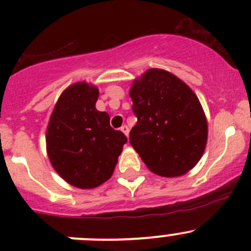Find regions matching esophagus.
Here are the masks:
<instances>
[{"label": "esophagus", "instance_id": "esophagus-1", "mask_svg": "<svg viewBox=\"0 0 251 251\" xmlns=\"http://www.w3.org/2000/svg\"><path fill=\"white\" fill-rule=\"evenodd\" d=\"M121 131H123L124 133H125L126 136H127L128 137V132H130V128H128V126L127 125H124V126H121V128H120Z\"/></svg>", "mask_w": 251, "mask_h": 251}]
</instances>
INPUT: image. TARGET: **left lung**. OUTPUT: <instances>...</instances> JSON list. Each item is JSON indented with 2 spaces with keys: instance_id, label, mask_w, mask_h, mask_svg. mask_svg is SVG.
I'll return each mask as SVG.
<instances>
[{
  "instance_id": "1",
  "label": "left lung",
  "mask_w": 251,
  "mask_h": 251,
  "mask_svg": "<svg viewBox=\"0 0 251 251\" xmlns=\"http://www.w3.org/2000/svg\"><path fill=\"white\" fill-rule=\"evenodd\" d=\"M137 124L130 143L151 173L182 176L197 165L207 141L203 107L188 85L163 69H148L130 88Z\"/></svg>"
}]
</instances>
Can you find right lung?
<instances>
[{
    "instance_id": "right-lung-1",
    "label": "right lung",
    "mask_w": 251,
    "mask_h": 251,
    "mask_svg": "<svg viewBox=\"0 0 251 251\" xmlns=\"http://www.w3.org/2000/svg\"><path fill=\"white\" fill-rule=\"evenodd\" d=\"M98 88L76 82L63 91L47 126V154L64 181L81 189L110 178L127 138L114 130L109 115L96 109Z\"/></svg>"
}]
</instances>
